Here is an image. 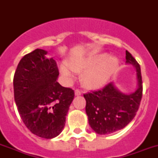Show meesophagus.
<instances>
[{"instance_id":"esophagus-1","label":"esophagus","mask_w":158,"mask_h":158,"mask_svg":"<svg viewBox=\"0 0 158 158\" xmlns=\"http://www.w3.org/2000/svg\"><path fill=\"white\" fill-rule=\"evenodd\" d=\"M74 94H75V95H76V96H79V95H80V94H82V92L80 91L79 89H75V91H74Z\"/></svg>"}]
</instances>
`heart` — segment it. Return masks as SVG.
Returning <instances> with one entry per match:
<instances>
[{
  "label": "heart",
  "instance_id": "obj_1",
  "mask_svg": "<svg viewBox=\"0 0 158 158\" xmlns=\"http://www.w3.org/2000/svg\"><path fill=\"white\" fill-rule=\"evenodd\" d=\"M118 66L115 58H108L107 55H100L83 60H76L69 64L63 63L60 66V73L68 82L75 77V72H83L82 82L90 89H97L103 86L109 80Z\"/></svg>",
  "mask_w": 158,
  "mask_h": 158
}]
</instances>
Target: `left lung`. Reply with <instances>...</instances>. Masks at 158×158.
Here are the masks:
<instances>
[{"instance_id":"obj_1","label":"left lung","mask_w":158,"mask_h":158,"mask_svg":"<svg viewBox=\"0 0 158 158\" xmlns=\"http://www.w3.org/2000/svg\"><path fill=\"white\" fill-rule=\"evenodd\" d=\"M126 63L134 64L137 70L138 89L126 95L109 83L98 90L84 94L86 113L91 128L99 135H107L125 128L135 118L143 96V81L140 65L128 51Z\"/></svg>"}]
</instances>
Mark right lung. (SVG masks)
Returning a JSON list of instances; mask_svg holds the SVG:
<instances>
[{"instance_id":"add662e5","label":"right lung","mask_w":158,"mask_h":158,"mask_svg":"<svg viewBox=\"0 0 158 158\" xmlns=\"http://www.w3.org/2000/svg\"><path fill=\"white\" fill-rule=\"evenodd\" d=\"M46 54L36 49L20 60L14 75V95L26 127L37 136L52 139L64 128L74 91L57 82L56 62Z\"/></svg>"}]
</instances>
